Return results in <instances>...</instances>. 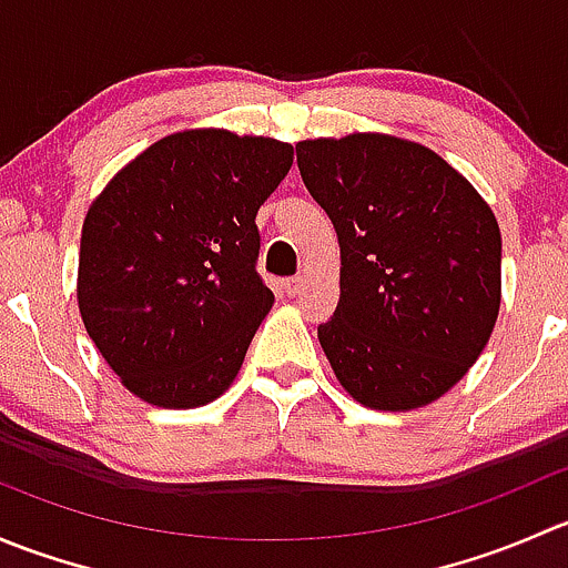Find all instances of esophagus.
<instances>
[{"mask_svg":"<svg viewBox=\"0 0 568 568\" xmlns=\"http://www.w3.org/2000/svg\"><path fill=\"white\" fill-rule=\"evenodd\" d=\"M283 291L288 296H296V294H302V280L300 277H288V280H283Z\"/></svg>","mask_w":568,"mask_h":568,"instance_id":"1","label":"esophagus"}]
</instances>
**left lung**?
I'll return each instance as SVG.
<instances>
[{"label":"left lung","instance_id":"8db88e82","mask_svg":"<svg viewBox=\"0 0 568 568\" xmlns=\"http://www.w3.org/2000/svg\"><path fill=\"white\" fill-rule=\"evenodd\" d=\"M296 164L341 244V302L318 326L337 382L371 409L432 404L495 329V214L443 156L390 134L305 140Z\"/></svg>","mask_w":568,"mask_h":568}]
</instances>
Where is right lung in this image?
<instances>
[{"label":"right lung","mask_w":568,"mask_h":568,"mask_svg":"<svg viewBox=\"0 0 568 568\" xmlns=\"http://www.w3.org/2000/svg\"><path fill=\"white\" fill-rule=\"evenodd\" d=\"M291 164L294 148L272 136L178 131L93 200L79 250V313L136 398L194 409L236 379L274 305L255 272V216Z\"/></svg>","instance_id":"add662e5"}]
</instances>
